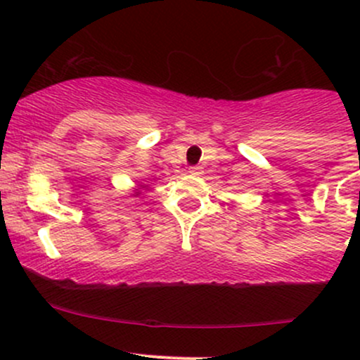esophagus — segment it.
I'll list each match as a JSON object with an SVG mask.
<instances>
[{
  "instance_id": "34e87169",
  "label": "esophagus",
  "mask_w": 360,
  "mask_h": 360,
  "mask_svg": "<svg viewBox=\"0 0 360 360\" xmlns=\"http://www.w3.org/2000/svg\"><path fill=\"white\" fill-rule=\"evenodd\" d=\"M188 172H190L191 176H200L202 167H190V170H188Z\"/></svg>"
}]
</instances>
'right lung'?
<instances>
[{
  "label": "right lung",
  "instance_id": "obj_1",
  "mask_svg": "<svg viewBox=\"0 0 360 360\" xmlns=\"http://www.w3.org/2000/svg\"><path fill=\"white\" fill-rule=\"evenodd\" d=\"M143 190H148V184H137V186L134 188L132 197H141V195H143Z\"/></svg>",
  "mask_w": 360,
  "mask_h": 360
}]
</instances>
